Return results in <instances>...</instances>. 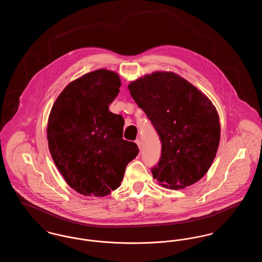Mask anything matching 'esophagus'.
Returning a JSON list of instances; mask_svg holds the SVG:
<instances>
[{"label":"esophagus","mask_w":262,"mask_h":262,"mask_svg":"<svg viewBox=\"0 0 262 262\" xmlns=\"http://www.w3.org/2000/svg\"><path fill=\"white\" fill-rule=\"evenodd\" d=\"M136 143H137V146L139 147V149L142 148V143H141V140H140V139H137V140H136Z\"/></svg>","instance_id":"34e87169"}]
</instances>
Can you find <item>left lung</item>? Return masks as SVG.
Listing matches in <instances>:
<instances>
[{"mask_svg": "<svg viewBox=\"0 0 262 262\" xmlns=\"http://www.w3.org/2000/svg\"><path fill=\"white\" fill-rule=\"evenodd\" d=\"M156 129L162 150L151 168L162 186L185 188L207 173L220 141L219 116L211 101L185 78L156 72L128 85Z\"/></svg>", "mask_w": 262, "mask_h": 262, "instance_id": "obj_1", "label": "left lung"}]
</instances>
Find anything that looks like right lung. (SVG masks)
<instances>
[{
  "instance_id": "1",
  "label": "right lung",
  "mask_w": 262,
  "mask_h": 262,
  "mask_svg": "<svg viewBox=\"0 0 262 262\" xmlns=\"http://www.w3.org/2000/svg\"><path fill=\"white\" fill-rule=\"evenodd\" d=\"M120 86L118 74L97 70L71 82L52 107L51 156L68 185L83 195L110 194L138 154L135 142L123 139L124 118L109 110Z\"/></svg>"
}]
</instances>
